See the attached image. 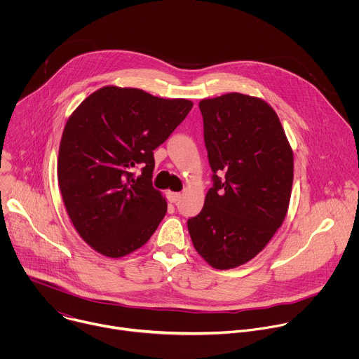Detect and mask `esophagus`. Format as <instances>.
I'll list each match as a JSON object with an SVG mask.
<instances>
[{
    "label": "esophagus",
    "mask_w": 359,
    "mask_h": 359,
    "mask_svg": "<svg viewBox=\"0 0 359 359\" xmlns=\"http://www.w3.org/2000/svg\"><path fill=\"white\" fill-rule=\"evenodd\" d=\"M182 194L180 193H176V191H168V200L170 203H177L180 200Z\"/></svg>",
    "instance_id": "esophagus-1"
}]
</instances>
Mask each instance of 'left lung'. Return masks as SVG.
Instances as JSON below:
<instances>
[{
    "instance_id": "obj_1",
    "label": "left lung",
    "mask_w": 359,
    "mask_h": 359,
    "mask_svg": "<svg viewBox=\"0 0 359 359\" xmlns=\"http://www.w3.org/2000/svg\"><path fill=\"white\" fill-rule=\"evenodd\" d=\"M198 107L215 183L187 229L204 262L230 270L254 259L281 227L291 198L292 149L276 111L257 96L231 92L201 99Z\"/></svg>"
}]
</instances>
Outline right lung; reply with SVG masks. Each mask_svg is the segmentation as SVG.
Listing matches in <instances>:
<instances>
[{
    "mask_svg": "<svg viewBox=\"0 0 359 359\" xmlns=\"http://www.w3.org/2000/svg\"><path fill=\"white\" fill-rule=\"evenodd\" d=\"M193 102L108 85L71 114L58 153V184L82 240L109 259L147 243L168 203L151 186L153 150L183 122ZM143 165L135 178L131 170Z\"/></svg>",
    "mask_w": 359,
    "mask_h": 359,
    "instance_id": "obj_1",
    "label": "right lung"
}]
</instances>
